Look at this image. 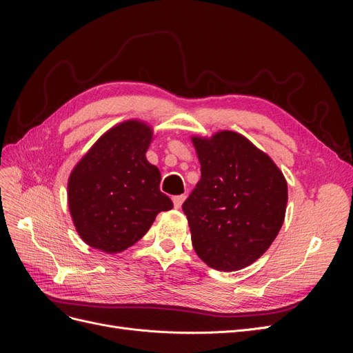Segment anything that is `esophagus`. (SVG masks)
I'll return each instance as SVG.
<instances>
[{"label": "esophagus", "instance_id": "esophagus-1", "mask_svg": "<svg viewBox=\"0 0 353 353\" xmlns=\"http://www.w3.org/2000/svg\"><path fill=\"white\" fill-rule=\"evenodd\" d=\"M184 200H185V196H184V194H181V196H175V197L172 199V201H174V206H175L176 209H179L181 206H183Z\"/></svg>", "mask_w": 353, "mask_h": 353}]
</instances>
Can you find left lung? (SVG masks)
I'll use <instances>...</instances> for the list:
<instances>
[{"mask_svg":"<svg viewBox=\"0 0 353 353\" xmlns=\"http://www.w3.org/2000/svg\"><path fill=\"white\" fill-rule=\"evenodd\" d=\"M201 178L183 210L199 258L213 270L245 268L283 227L287 181L274 160L234 131L191 137Z\"/></svg>","mask_w":353,"mask_h":353,"instance_id":"1","label":"left lung"}]
</instances>
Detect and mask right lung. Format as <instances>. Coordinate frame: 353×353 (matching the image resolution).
Here are the masks:
<instances>
[{
    "mask_svg": "<svg viewBox=\"0 0 353 353\" xmlns=\"http://www.w3.org/2000/svg\"><path fill=\"white\" fill-rule=\"evenodd\" d=\"M152 126L137 119L104 132L74 165L68 181L69 212L79 237L104 253L131 248L157 213L172 209L160 191V170L145 153Z\"/></svg>",
    "mask_w": 353,
    "mask_h": 353,
    "instance_id": "add662e5",
    "label": "right lung"
}]
</instances>
